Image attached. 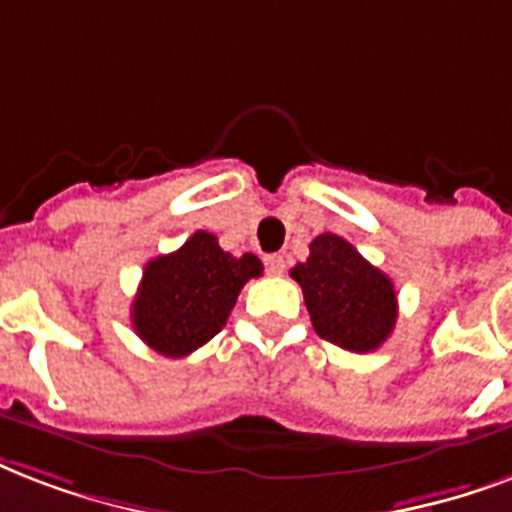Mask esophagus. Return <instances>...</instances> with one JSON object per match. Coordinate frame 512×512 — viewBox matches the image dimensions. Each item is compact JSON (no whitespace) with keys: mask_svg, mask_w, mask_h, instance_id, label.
<instances>
[{"mask_svg":"<svg viewBox=\"0 0 512 512\" xmlns=\"http://www.w3.org/2000/svg\"><path fill=\"white\" fill-rule=\"evenodd\" d=\"M264 264H267L269 275H283L285 272V259L280 253H272V256H264Z\"/></svg>","mask_w":512,"mask_h":512,"instance_id":"obj_1","label":"esophagus"}]
</instances>
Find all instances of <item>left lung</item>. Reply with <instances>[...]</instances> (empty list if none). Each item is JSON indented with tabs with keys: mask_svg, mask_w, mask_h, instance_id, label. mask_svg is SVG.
I'll return each mask as SVG.
<instances>
[{
	"mask_svg": "<svg viewBox=\"0 0 512 512\" xmlns=\"http://www.w3.org/2000/svg\"><path fill=\"white\" fill-rule=\"evenodd\" d=\"M291 277L301 285L312 326L326 342L371 352L392 334L398 318L395 285L344 237L331 232L315 237L310 259L296 264Z\"/></svg>",
	"mask_w": 512,
	"mask_h": 512,
	"instance_id": "obj_1",
	"label": "left lung"
}]
</instances>
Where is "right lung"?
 Masks as SVG:
<instances>
[{"mask_svg":"<svg viewBox=\"0 0 512 512\" xmlns=\"http://www.w3.org/2000/svg\"><path fill=\"white\" fill-rule=\"evenodd\" d=\"M261 272L253 253L237 259L200 229L178 251L146 264L130 310L133 328L160 355L184 358L219 334L240 288Z\"/></svg>","mask_w":512,"mask_h":512,"instance_id":"add662e5","label":"right lung"}]
</instances>
